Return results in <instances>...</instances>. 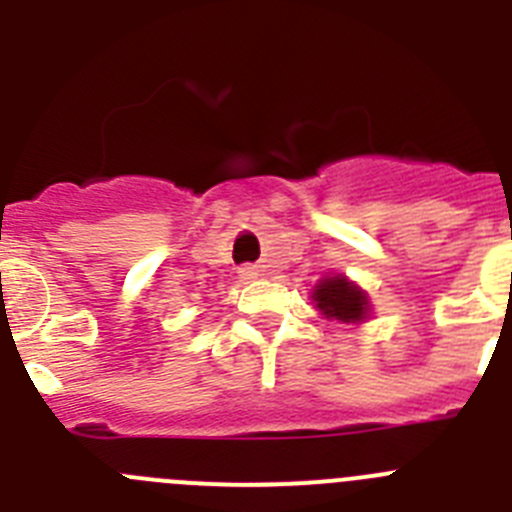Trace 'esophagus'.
Masks as SVG:
<instances>
[{
    "mask_svg": "<svg viewBox=\"0 0 512 512\" xmlns=\"http://www.w3.org/2000/svg\"><path fill=\"white\" fill-rule=\"evenodd\" d=\"M238 274H241L243 282H248V279H256V277H259V271H256V266H243V269L238 271Z\"/></svg>",
    "mask_w": 512,
    "mask_h": 512,
    "instance_id": "esophagus-1",
    "label": "esophagus"
}]
</instances>
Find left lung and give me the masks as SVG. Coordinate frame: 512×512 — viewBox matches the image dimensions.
I'll use <instances>...</instances> for the list:
<instances>
[{
  "label": "left lung",
  "mask_w": 512,
  "mask_h": 512,
  "mask_svg": "<svg viewBox=\"0 0 512 512\" xmlns=\"http://www.w3.org/2000/svg\"><path fill=\"white\" fill-rule=\"evenodd\" d=\"M312 302L328 320H341V323H364L369 315V297L354 282H348L343 274L325 277L312 289Z\"/></svg>",
  "instance_id": "obj_1"
}]
</instances>
